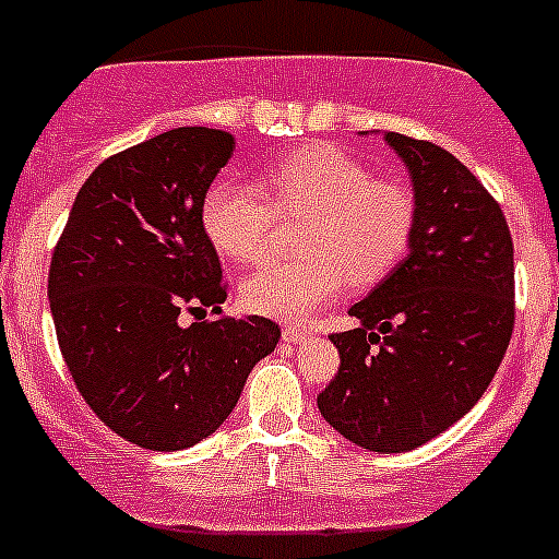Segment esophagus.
<instances>
[{
  "mask_svg": "<svg viewBox=\"0 0 559 559\" xmlns=\"http://www.w3.org/2000/svg\"><path fill=\"white\" fill-rule=\"evenodd\" d=\"M284 338H286V342H292V344H306V342H311V338H314V331H311V328L286 325L284 328Z\"/></svg>",
  "mask_w": 559,
  "mask_h": 559,
  "instance_id": "34e87169",
  "label": "esophagus"
}]
</instances>
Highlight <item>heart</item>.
I'll return each instance as SVG.
<instances>
[{"mask_svg":"<svg viewBox=\"0 0 559 559\" xmlns=\"http://www.w3.org/2000/svg\"><path fill=\"white\" fill-rule=\"evenodd\" d=\"M275 215L304 217L295 239L300 255L250 275L242 304L297 322L333 304L347 281L372 286L397 267L414 237L416 198L400 181L372 179L333 145H306L270 162L259 190L215 181L201 203L203 234L234 264L262 262Z\"/></svg>","mask_w":559,"mask_h":559,"instance_id":"b5f03b06","label":"heart"}]
</instances>
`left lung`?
<instances>
[{
	"instance_id": "8db88e82",
	"label": "left lung",
	"mask_w": 559,
	"mask_h": 559,
	"mask_svg": "<svg viewBox=\"0 0 559 559\" xmlns=\"http://www.w3.org/2000/svg\"><path fill=\"white\" fill-rule=\"evenodd\" d=\"M414 179L411 250L331 333L338 372L317 405L369 452L427 444L474 408L513 336V239L497 198L461 159L385 132Z\"/></svg>"
}]
</instances>
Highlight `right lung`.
Masks as SVG:
<instances>
[{
	"mask_svg": "<svg viewBox=\"0 0 559 559\" xmlns=\"http://www.w3.org/2000/svg\"><path fill=\"white\" fill-rule=\"evenodd\" d=\"M221 129L179 127L104 159L51 253L49 304L66 367L93 414L143 450L176 452L226 421L267 317H223L226 284L201 226L209 185L231 159ZM217 321L181 326L185 310Z\"/></svg>",
	"mask_w": 559,
	"mask_h": 559,
	"instance_id": "add662e5",
	"label": "right lung"
}]
</instances>
